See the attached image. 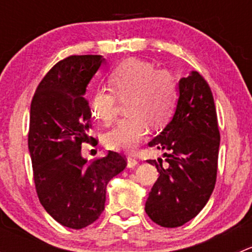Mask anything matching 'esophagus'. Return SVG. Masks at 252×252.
I'll return each mask as SVG.
<instances>
[{
	"instance_id": "34e87169",
	"label": "esophagus",
	"mask_w": 252,
	"mask_h": 252,
	"mask_svg": "<svg viewBox=\"0 0 252 252\" xmlns=\"http://www.w3.org/2000/svg\"><path fill=\"white\" fill-rule=\"evenodd\" d=\"M126 163H128L129 168H133V167H135L139 162L134 156H128V158H126Z\"/></svg>"
}]
</instances>
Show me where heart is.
Listing matches in <instances>:
<instances>
[{
  "label": "heart",
  "mask_w": 252,
  "mask_h": 252,
  "mask_svg": "<svg viewBox=\"0 0 252 252\" xmlns=\"http://www.w3.org/2000/svg\"><path fill=\"white\" fill-rule=\"evenodd\" d=\"M107 83L111 91L96 90L90 110L94 117L110 124L117 114L115 97L126 100L124 110L128 116L106 134L105 142L113 151H133L149 126L157 129L171 118L178 97L177 81L168 70L155 69L146 61L129 58L108 73Z\"/></svg>",
  "instance_id": "heart-1"
}]
</instances>
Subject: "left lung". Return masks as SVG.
Returning <instances> with one entry per match:
<instances>
[{
  "mask_svg": "<svg viewBox=\"0 0 252 252\" xmlns=\"http://www.w3.org/2000/svg\"><path fill=\"white\" fill-rule=\"evenodd\" d=\"M178 90L173 118L149 142L150 147L164 151L168 167L147 159L159 177L149 192L145 211L166 228L185 224L207 204L217 178L220 141L215 101L204 77L191 72L180 79Z\"/></svg>",
  "mask_w": 252,
  "mask_h": 252,
  "instance_id": "left-lung-1",
  "label": "left lung"
}]
</instances>
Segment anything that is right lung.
I'll return each mask as SVG.
<instances>
[{
	"mask_svg": "<svg viewBox=\"0 0 252 252\" xmlns=\"http://www.w3.org/2000/svg\"><path fill=\"white\" fill-rule=\"evenodd\" d=\"M105 58L69 56L56 63L40 81L30 106L28 146L37 196L53 220L72 229L95 222L105 210L106 187L126 166L124 156L88 162L81 144L89 136L91 111L86 86Z\"/></svg>",
	"mask_w": 252,
	"mask_h": 252,
	"instance_id": "add662e5",
	"label": "right lung"
}]
</instances>
